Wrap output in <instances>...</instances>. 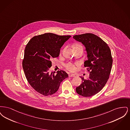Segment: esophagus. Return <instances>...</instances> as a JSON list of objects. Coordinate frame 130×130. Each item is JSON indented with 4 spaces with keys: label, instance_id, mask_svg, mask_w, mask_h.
<instances>
[{
    "label": "esophagus",
    "instance_id": "obj_1",
    "mask_svg": "<svg viewBox=\"0 0 130 130\" xmlns=\"http://www.w3.org/2000/svg\"><path fill=\"white\" fill-rule=\"evenodd\" d=\"M75 76V75L74 74H69V77H74Z\"/></svg>",
    "mask_w": 130,
    "mask_h": 130
}]
</instances>
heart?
Returning <instances> with one entry per match:
<instances>
[{
  "label": "heart",
  "instance_id": "1",
  "mask_svg": "<svg viewBox=\"0 0 130 130\" xmlns=\"http://www.w3.org/2000/svg\"><path fill=\"white\" fill-rule=\"evenodd\" d=\"M76 47H81V48H82V46L79 44H76V45H75L74 47V48H76ZM66 68L69 69V70H70V71H72L74 70V65H73L72 64H71V63H68L66 65Z\"/></svg>",
  "mask_w": 130,
  "mask_h": 130
}]
</instances>
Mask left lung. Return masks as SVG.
<instances>
[{
	"label": "left lung",
	"mask_w": 130,
	"mask_h": 130,
	"mask_svg": "<svg viewBox=\"0 0 130 130\" xmlns=\"http://www.w3.org/2000/svg\"><path fill=\"white\" fill-rule=\"evenodd\" d=\"M73 38L85 47L87 60L84 67L90 71L89 77L76 88V92L84 97H90L100 92L109 79L112 64L111 52L107 44L98 36L90 33L76 35Z\"/></svg>",
	"instance_id": "obj_1"
}]
</instances>
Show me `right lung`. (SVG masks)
Listing matches in <instances>:
<instances>
[{"instance_id": "1", "label": "right lung", "mask_w": 130, "mask_h": 130, "mask_svg": "<svg viewBox=\"0 0 130 130\" xmlns=\"http://www.w3.org/2000/svg\"><path fill=\"white\" fill-rule=\"evenodd\" d=\"M71 37L45 33L32 37L27 44L22 67L27 80L38 93L45 96L53 94L68 77L64 71L50 74L49 70L52 59L59 56L60 49Z\"/></svg>"}]
</instances>
